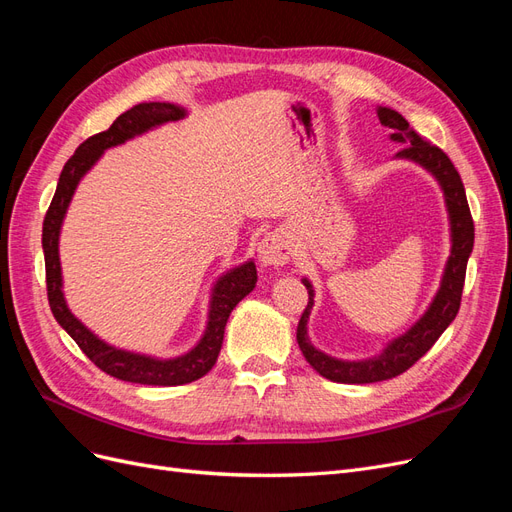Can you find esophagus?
I'll use <instances>...</instances> for the list:
<instances>
[{"mask_svg": "<svg viewBox=\"0 0 512 512\" xmlns=\"http://www.w3.org/2000/svg\"><path fill=\"white\" fill-rule=\"evenodd\" d=\"M292 252L290 237L282 230H273L258 245V260L262 267H282Z\"/></svg>", "mask_w": 512, "mask_h": 512, "instance_id": "1", "label": "esophagus"}]
</instances>
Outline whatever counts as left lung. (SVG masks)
Masks as SVG:
<instances>
[{"label": "left lung", "mask_w": 512, "mask_h": 512, "mask_svg": "<svg viewBox=\"0 0 512 512\" xmlns=\"http://www.w3.org/2000/svg\"><path fill=\"white\" fill-rule=\"evenodd\" d=\"M376 111L382 126L391 130V141L406 145L395 153V160H406L421 166L438 181L444 196V207L448 213L451 254L446 258L440 286L436 294H433L431 303L427 305L425 314L418 318L406 333L393 337L389 344H384V348L378 354L367 356V359H337V356L322 352L312 344L307 324L314 309L316 290L312 282L303 277L301 282L309 292V303L297 327L299 348L307 363L312 365L320 376L342 384H369L391 380L399 374H404L406 369H410L433 344L438 342V337L448 329V324L455 320L459 312L468 258L474 247V222L470 215L466 190H463L461 177L453 162L448 160L442 149L425 143L421 136L410 130L408 121L397 111H393V108L378 106Z\"/></svg>", "instance_id": "left-lung-1"}]
</instances>
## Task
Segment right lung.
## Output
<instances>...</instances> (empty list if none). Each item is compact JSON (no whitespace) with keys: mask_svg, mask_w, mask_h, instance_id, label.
Wrapping results in <instances>:
<instances>
[{"mask_svg":"<svg viewBox=\"0 0 512 512\" xmlns=\"http://www.w3.org/2000/svg\"><path fill=\"white\" fill-rule=\"evenodd\" d=\"M188 117V108L175 102H141L132 106L130 111L119 115L113 126L106 132L87 138V141L74 151V156L66 162L61 170L53 203L46 211L42 224V250L46 265V290H49V305L59 327L64 329L79 348L89 356L108 376L134 382V384H151V386H177L188 384L203 378L207 371L218 361V354L224 342V329L232 309L247 297L258 282L254 260H245L241 265L224 271L211 286L209 309L205 331L198 342L183 354L177 356H153L145 352H134L126 348H117L104 342L100 335L91 331L87 324L72 314L64 294V275H61L59 260V237L64 226L72 196L79 188L83 177L98 164L106 149L119 147L132 141L136 136H143L168 121H179Z\"/></svg>","mask_w":512,"mask_h":512,"instance_id":"obj_1","label":"right lung"}]
</instances>
